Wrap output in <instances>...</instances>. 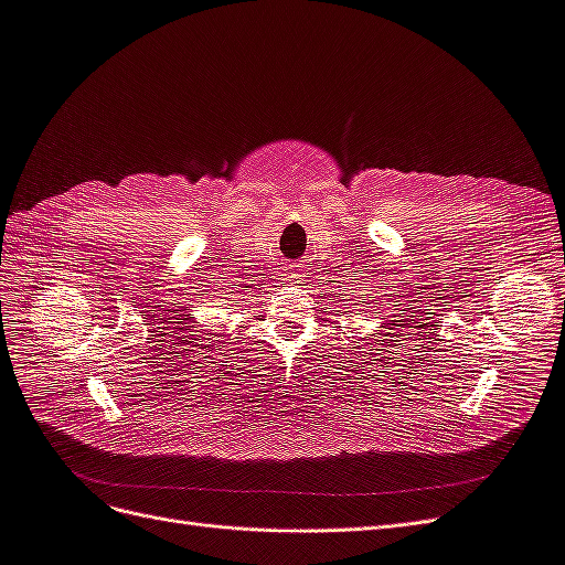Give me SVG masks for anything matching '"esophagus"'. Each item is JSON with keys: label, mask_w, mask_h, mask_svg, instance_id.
<instances>
[{"label": "esophagus", "mask_w": 565, "mask_h": 565, "mask_svg": "<svg viewBox=\"0 0 565 565\" xmlns=\"http://www.w3.org/2000/svg\"><path fill=\"white\" fill-rule=\"evenodd\" d=\"M292 280H299V273H292V276H289Z\"/></svg>", "instance_id": "obj_1"}]
</instances>
